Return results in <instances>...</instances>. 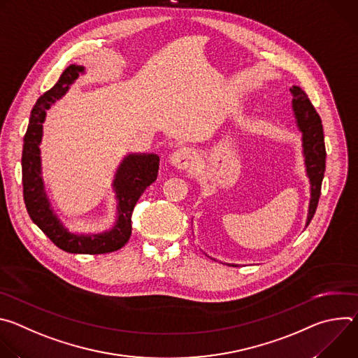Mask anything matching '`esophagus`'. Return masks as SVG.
I'll list each match as a JSON object with an SVG mask.
<instances>
[{"label": "esophagus", "instance_id": "obj_1", "mask_svg": "<svg viewBox=\"0 0 358 358\" xmlns=\"http://www.w3.org/2000/svg\"><path fill=\"white\" fill-rule=\"evenodd\" d=\"M194 160H195V151L189 147H181L171 155L170 164L176 169L185 170L194 164Z\"/></svg>", "mask_w": 358, "mask_h": 358}]
</instances>
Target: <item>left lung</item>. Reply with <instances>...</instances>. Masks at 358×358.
<instances>
[{
    "label": "left lung",
    "instance_id": "1",
    "mask_svg": "<svg viewBox=\"0 0 358 358\" xmlns=\"http://www.w3.org/2000/svg\"><path fill=\"white\" fill-rule=\"evenodd\" d=\"M290 93H292L293 116H294L297 129L301 133V155L304 162V170L310 182V201H309V208H308V220H306V227H308L317 208L322 181L326 170L324 134H323L320 116L317 115L316 109L310 103L308 94L304 93V90H301V87L296 85L290 87ZM227 265L236 266L234 264H227Z\"/></svg>",
    "mask_w": 358,
    "mask_h": 358
}]
</instances>
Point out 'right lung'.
<instances>
[{
  "label": "right lung",
  "mask_w": 358,
  "mask_h": 358,
  "mask_svg": "<svg viewBox=\"0 0 358 358\" xmlns=\"http://www.w3.org/2000/svg\"><path fill=\"white\" fill-rule=\"evenodd\" d=\"M85 73V66L69 65L57 85L36 100L22 145V185L25 207L31 220L58 248L69 253L99 255L115 252L130 239L134 206L144 189L157 180L160 157L155 152H129L123 157L112 181L116 199V220L109 229L86 234L72 231L65 224L45 188L39 145L46 112Z\"/></svg>",
  "instance_id": "add662e5"
}]
</instances>
